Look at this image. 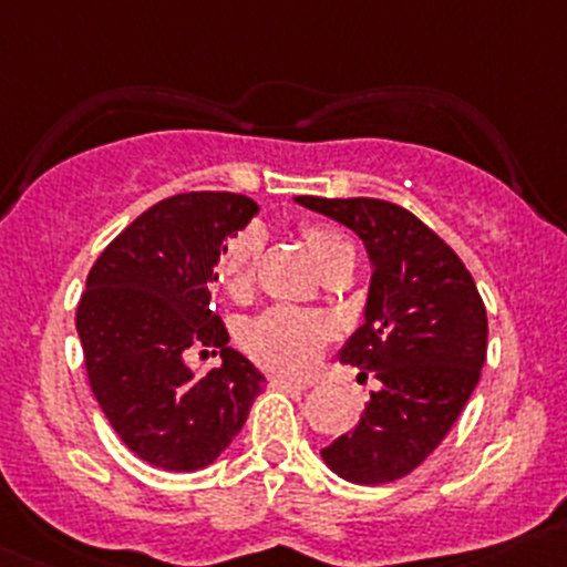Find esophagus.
Returning <instances> with one entry per match:
<instances>
[{"label": "esophagus", "mask_w": 567, "mask_h": 567, "mask_svg": "<svg viewBox=\"0 0 567 567\" xmlns=\"http://www.w3.org/2000/svg\"><path fill=\"white\" fill-rule=\"evenodd\" d=\"M271 386H277V390H282V392H293V394H299V392H307L310 390V384H307V381H293V379H271Z\"/></svg>", "instance_id": "esophagus-1"}]
</instances>
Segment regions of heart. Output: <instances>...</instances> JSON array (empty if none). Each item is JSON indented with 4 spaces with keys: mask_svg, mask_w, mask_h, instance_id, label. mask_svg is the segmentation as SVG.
Instances as JSON below:
<instances>
[{
    "mask_svg": "<svg viewBox=\"0 0 567 567\" xmlns=\"http://www.w3.org/2000/svg\"><path fill=\"white\" fill-rule=\"evenodd\" d=\"M305 241L320 271L353 262L351 241L331 227H305ZM257 251H260V233L257 230L238 233L225 244L219 260H216V277L230 293L247 288ZM329 334V323L323 318L290 310V307H274L249 326L247 346L266 368L296 375L316 368Z\"/></svg>",
    "mask_w": 567,
    "mask_h": 567,
    "instance_id": "heart-1",
    "label": "heart"
}]
</instances>
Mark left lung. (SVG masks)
<instances>
[{
  "mask_svg": "<svg viewBox=\"0 0 567 567\" xmlns=\"http://www.w3.org/2000/svg\"><path fill=\"white\" fill-rule=\"evenodd\" d=\"M362 238L370 277L364 323L340 362L379 379L353 431L320 450L334 474L384 485L414 472L472 398L488 348V318L472 274L436 233L394 203L296 197Z\"/></svg>",
  "mask_w": 567,
  "mask_h": 567,
  "instance_id": "1",
  "label": "left lung"
}]
</instances>
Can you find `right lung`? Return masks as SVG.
I'll use <instances>...</instances> for the list:
<instances>
[{"label": "right lung", "mask_w": 567, "mask_h": 567, "mask_svg": "<svg viewBox=\"0 0 567 567\" xmlns=\"http://www.w3.org/2000/svg\"><path fill=\"white\" fill-rule=\"evenodd\" d=\"M255 199L188 192L131 221L90 268L76 310L87 379L125 447L151 466H210L266 386L210 310L216 260L257 216ZM192 347H221L223 368H187Z\"/></svg>", "instance_id": "add662e5"}]
</instances>
